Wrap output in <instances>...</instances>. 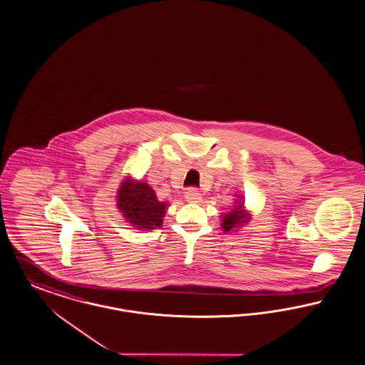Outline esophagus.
Instances as JSON below:
<instances>
[{"instance_id": "34e87169", "label": "esophagus", "mask_w": 365, "mask_h": 365, "mask_svg": "<svg viewBox=\"0 0 365 365\" xmlns=\"http://www.w3.org/2000/svg\"><path fill=\"white\" fill-rule=\"evenodd\" d=\"M185 197L189 202H198L201 200V195H200V192L197 190L196 187H189L185 192Z\"/></svg>"}]
</instances>
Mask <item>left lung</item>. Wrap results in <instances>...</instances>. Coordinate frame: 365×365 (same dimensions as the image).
<instances>
[{
	"instance_id": "left-lung-1",
	"label": "left lung",
	"mask_w": 365,
	"mask_h": 365,
	"mask_svg": "<svg viewBox=\"0 0 365 365\" xmlns=\"http://www.w3.org/2000/svg\"><path fill=\"white\" fill-rule=\"evenodd\" d=\"M237 208H235L233 211H230L229 214H226L224 218H222V227H224L225 232H229L230 229L236 227V225L243 224L246 222V217L245 214H242V204L236 205Z\"/></svg>"
}]
</instances>
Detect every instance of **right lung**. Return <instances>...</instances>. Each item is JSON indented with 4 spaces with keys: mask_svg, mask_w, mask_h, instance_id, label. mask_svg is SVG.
<instances>
[{
    "mask_svg": "<svg viewBox=\"0 0 365 365\" xmlns=\"http://www.w3.org/2000/svg\"><path fill=\"white\" fill-rule=\"evenodd\" d=\"M118 208L129 224L139 229H155L163 225L167 204L157 200L154 190L147 183L125 180L119 189Z\"/></svg>",
    "mask_w": 365,
    "mask_h": 365,
    "instance_id": "obj_1",
    "label": "right lung"
}]
</instances>
